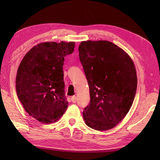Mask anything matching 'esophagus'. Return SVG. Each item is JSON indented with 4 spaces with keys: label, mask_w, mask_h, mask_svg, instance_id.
<instances>
[{
    "label": "esophagus",
    "mask_w": 160,
    "mask_h": 160,
    "mask_svg": "<svg viewBox=\"0 0 160 160\" xmlns=\"http://www.w3.org/2000/svg\"><path fill=\"white\" fill-rule=\"evenodd\" d=\"M71 101L73 102V103H75L77 102V97L76 96H72L71 97Z\"/></svg>",
    "instance_id": "34e87169"
}]
</instances>
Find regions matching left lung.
<instances>
[{
    "instance_id": "left-lung-1",
    "label": "left lung",
    "mask_w": 160,
    "mask_h": 160,
    "mask_svg": "<svg viewBox=\"0 0 160 160\" xmlns=\"http://www.w3.org/2000/svg\"><path fill=\"white\" fill-rule=\"evenodd\" d=\"M78 51L90 95L84 120L97 131L112 129L123 120L133 102L138 82L133 61L109 41L82 42Z\"/></svg>"
}]
</instances>
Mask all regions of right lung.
I'll return each mask as SVG.
<instances>
[{
	"instance_id": "obj_1",
	"label": "right lung",
	"mask_w": 160,
	"mask_h": 160,
	"mask_svg": "<svg viewBox=\"0 0 160 160\" xmlns=\"http://www.w3.org/2000/svg\"><path fill=\"white\" fill-rule=\"evenodd\" d=\"M75 42H43L25 54L18 67L16 92L24 109L39 122H56L66 112L64 58Z\"/></svg>"
}]
</instances>
